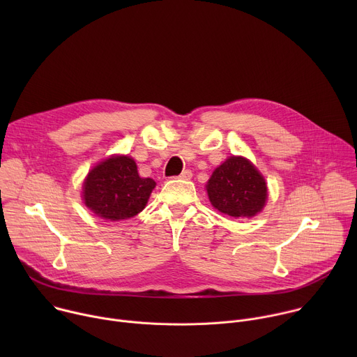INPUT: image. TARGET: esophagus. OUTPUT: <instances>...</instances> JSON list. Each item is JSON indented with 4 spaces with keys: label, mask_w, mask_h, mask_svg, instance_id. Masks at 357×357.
I'll return each instance as SVG.
<instances>
[{
    "label": "esophagus",
    "mask_w": 357,
    "mask_h": 357,
    "mask_svg": "<svg viewBox=\"0 0 357 357\" xmlns=\"http://www.w3.org/2000/svg\"><path fill=\"white\" fill-rule=\"evenodd\" d=\"M178 178H179V179H185V181H189V179L192 178V171L185 169V171H183Z\"/></svg>",
    "instance_id": "1"
}]
</instances>
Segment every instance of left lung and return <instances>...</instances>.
<instances>
[{
    "instance_id": "left-lung-1",
    "label": "left lung",
    "mask_w": 357,
    "mask_h": 357,
    "mask_svg": "<svg viewBox=\"0 0 357 357\" xmlns=\"http://www.w3.org/2000/svg\"><path fill=\"white\" fill-rule=\"evenodd\" d=\"M212 205L231 218H251L259 213L267 199V185L250 161L230 157L212 174L208 185Z\"/></svg>"
}]
</instances>
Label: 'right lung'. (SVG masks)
Returning <instances> with one entry per match:
<instances>
[{
    "label": "right lung",
    "instance_id": "add662e5",
    "mask_svg": "<svg viewBox=\"0 0 357 357\" xmlns=\"http://www.w3.org/2000/svg\"><path fill=\"white\" fill-rule=\"evenodd\" d=\"M154 188V179L138 175L132 158L112 157L89 172L83 183V199L94 215L116 222L139 213Z\"/></svg>",
    "mask_w": 357,
    "mask_h": 357
}]
</instances>
